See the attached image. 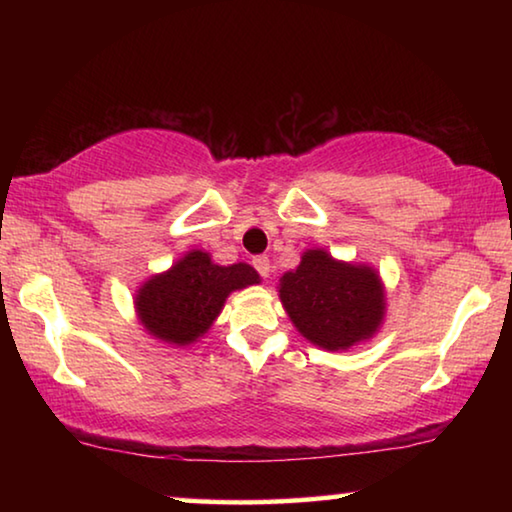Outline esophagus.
Listing matches in <instances>:
<instances>
[{"mask_svg": "<svg viewBox=\"0 0 512 512\" xmlns=\"http://www.w3.org/2000/svg\"><path fill=\"white\" fill-rule=\"evenodd\" d=\"M253 266L257 268V273L262 277H268L271 275V259H268L266 255H259L253 259Z\"/></svg>", "mask_w": 512, "mask_h": 512, "instance_id": "esophagus-1", "label": "esophagus"}]
</instances>
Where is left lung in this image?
I'll return each mask as SVG.
<instances>
[{
	"mask_svg": "<svg viewBox=\"0 0 512 512\" xmlns=\"http://www.w3.org/2000/svg\"><path fill=\"white\" fill-rule=\"evenodd\" d=\"M280 302L293 327L320 350L339 352L366 343L386 318V287L370 264L343 262L325 248H309L280 277Z\"/></svg>",
	"mask_w": 512,
	"mask_h": 512,
	"instance_id": "1",
	"label": "left lung"
}]
</instances>
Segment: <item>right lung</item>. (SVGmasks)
<instances>
[{
    "label": "right lung",
    "mask_w": 512,
    "mask_h": 512,
    "mask_svg": "<svg viewBox=\"0 0 512 512\" xmlns=\"http://www.w3.org/2000/svg\"><path fill=\"white\" fill-rule=\"evenodd\" d=\"M246 262L221 266L205 250L192 248L171 268L151 275L135 291V316L151 339L187 348L210 332L232 291L259 284Z\"/></svg>",
    "instance_id": "obj_1"
}]
</instances>
